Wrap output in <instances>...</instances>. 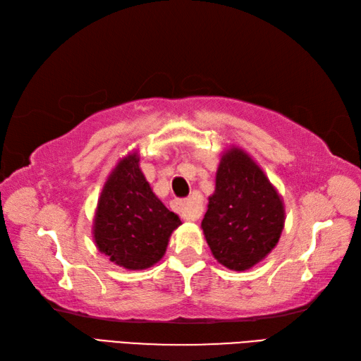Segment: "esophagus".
<instances>
[{
    "label": "esophagus",
    "mask_w": 361,
    "mask_h": 361,
    "mask_svg": "<svg viewBox=\"0 0 361 361\" xmlns=\"http://www.w3.org/2000/svg\"><path fill=\"white\" fill-rule=\"evenodd\" d=\"M173 205L179 211L183 221L195 222L202 216V207L195 199H176L173 202Z\"/></svg>",
    "instance_id": "1"
}]
</instances>
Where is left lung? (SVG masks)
<instances>
[{
	"label": "left lung",
	"instance_id": "left-lung-1",
	"mask_svg": "<svg viewBox=\"0 0 361 361\" xmlns=\"http://www.w3.org/2000/svg\"><path fill=\"white\" fill-rule=\"evenodd\" d=\"M283 225L282 197L265 173L240 148L226 150L202 221L216 260L233 271L250 269L276 247Z\"/></svg>",
	"mask_w": 361,
	"mask_h": 361
}]
</instances>
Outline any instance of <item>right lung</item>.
<instances>
[{
    "instance_id": "obj_1",
    "label": "right lung",
    "mask_w": 361,
    "mask_h": 361,
    "mask_svg": "<svg viewBox=\"0 0 361 361\" xmlns=\"http://www.w3.org/2000/svg\"><path fill=\"white\" fill-rule=\"evenodd\" d=\"M178 214L156 197L139 169L137 153L121 159L105 182L96 208V247L127 269H145L165 254Z\"/></svg>"
}]
</instances>
